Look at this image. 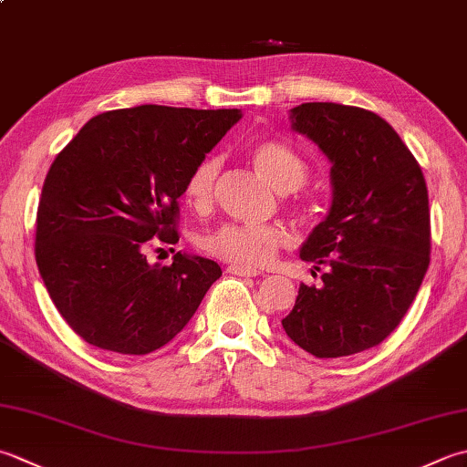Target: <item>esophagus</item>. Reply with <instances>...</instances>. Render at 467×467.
<instances>
[{
	"label": "esophagus",
	"mask_w": 467,
	"mask_h": 467,
	"mask_svg": "<svg viewBox=\"0 0 467 467\" xmlns=\"http://www.w3.org/2000/svg\"><path fill=\"white\" fill-rule=\"evenodd\" d=\"M228 273H233V275H239V277H259L261 273L257 269H251V267H241V265H231V267L226 269Z\"/></svg>",
	"instance_id": "1"
}]
</instances>
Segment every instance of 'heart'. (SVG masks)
Returning <instances> with one entry per match:
<instances>
[{
	"label": "heart",
	"instance_id": "obj_1",
	"mask_svg": "<svg viewBox=\"0 0 467 467\" xmlns=\"http://www.w3.org/2000/svg\"><path fill=\"white\" fill-rule=\"evenodd\" d=\"M251 160L261 176L279 192L297 190L306 182V161L294 150L287 148L285 143L273 140L254 143L251 150ZM218 170H221L218 158H206L192 170L184 186V196L192 206L206 210L213 204ZM287 241V228L277 223H224L214 228V231L200 236V249L210 254V257H216L231 265L261 267V265L275 257V253Z\"/></svg>",
	"mask_w": 467,
	"mask_h": 467
}]
</instances>
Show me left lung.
Here are the masks:
<instances>
[{
    "instance_id": "left-lung-1",
    "label": "left lung",
    "mask_w": 467,
    "mask_h": 467,
    "mask_svg": "<svg viewBox=\"0 0 467 467\" xmlns=\"http://www.w3.org/2000/svg\"><path fill=\"white\" fill-rule=\"evenodd\" d=\"M289 119L332 163V206L299 251L316 271L327 267L324 285L301 283L283 330L316 358L358 354L400 324L427 273L423 171L399 133L367 109L304 103Z\"/></svg>"
}]
</instances>
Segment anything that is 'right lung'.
Returning <instances> with one entry per match:
<instances>
[{"instance_id":"obj_1","label":"right lung","mask_w":467,"mask_h":467,"mask_svg":"<svg viewBox=\"0 0 467 467\" xmlns=\"http://www.w3.org/2000/svg\"><path fill=\"white\" fill-rule=\"evenodd\" d=\"M239 109L140 105L90 119L44 180L36 263L60 316L82 340L117 354H150L173 340L218 263L178 251L148 263L151 239L178 243V198Z\"/></svg>"}]
</instances>
